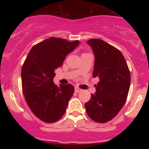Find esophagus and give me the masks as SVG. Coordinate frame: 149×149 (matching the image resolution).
<instances>
[{
    "mask_svg": "<svg viewBox=\"0 0 149 149\" xmlns=\"http://www.w3.org/2000/svg\"><path fill=\"white\" fill-rule=\"evenodd\" d=\"M74 90H75L76 93H80V92H81V89H79V88H77V87L74 88Z\"/></svg>",
    "mask_w": 149,
    "mask_h": 149,
    "instance_id": "34e87169",
    "label": "esophagus"
}]
</instances>
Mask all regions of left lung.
<instances>
[{
  "mask_svg": "<svg viewBox=\"0 0 149 149\" xmlns=\"http://www.w3.org/2000/svg\"><path fill=\"white\" fill-rule=\"evenodd\" d=\"M95 55L93 77L99 82L96 92L85 104L87 115L93 121L111 120L125 103L131 84V74L120 51L101 39L87 41Z\"/></svg>",
  "mask_w": 149,
  "mask_h": 149,
  "instance_id": "left-lung-1",
  "label": "left lung"
}]
</instances>
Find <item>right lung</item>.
Returning <instances> with one entry per match:
<instances>
[{"label": "right lung", "instance_id": "add662e5", "mask_svg": "<svg viewBox=\"0 0 149 149\" xmlns=\"http://www.w3.org/2000/svg\"><path fill=\"white\" fill-rule=\"evenodd\" d=\"M80 43L50 37L34 45L27 55L22 69L23 93L31 111L43 122H56L65 113L74 87L57 86L53 80L55 70Z\"/></svg>", "mask_w": 149, "mask_h": 149}]
</instances>
